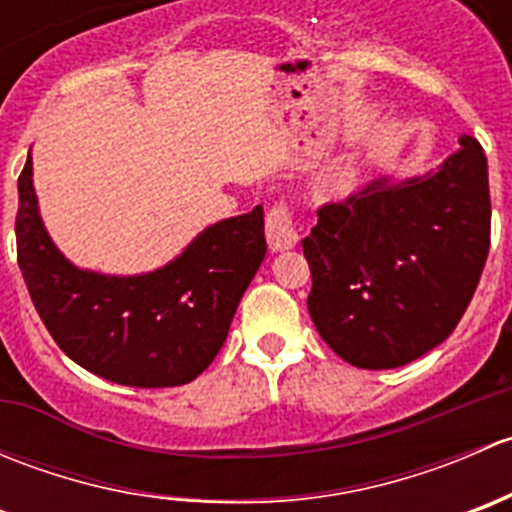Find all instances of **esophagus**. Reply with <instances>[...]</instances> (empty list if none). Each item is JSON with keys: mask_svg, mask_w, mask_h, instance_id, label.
<instances>
[{"mask_svg": "<svg viewBox=\"0 0 512 512\" xmlns=\"http://www.w3.org/2000/svg\"><path fill=\"white\" fill-rule=\"evenodd\" d=\"M265 235H267V245H270L272 252H285L297 245L299 235L297 230H294L292 210H289L285 200H280V203H275L270 210H267Z\"/></svg>", "mask_w": 512, "mask_h": 512, "instance_id": "1", "label": "esophagus"}]
</instances>
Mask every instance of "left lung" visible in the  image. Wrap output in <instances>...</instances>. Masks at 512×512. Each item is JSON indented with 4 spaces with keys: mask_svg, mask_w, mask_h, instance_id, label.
<instances>
[{
    "mask_svg": "<svg viewBox=\"0 0 512 512\" xmlns=\"http://www.w3.org/2000/svg\"><path fill=\"white\" fill-rule=\"evenodd\" d=\"M319 337L359 369H396L443 342L490 247L488 160L476 138L438 170L379 178L317 210L302 240Z\"/></svg>",
    "mask_w": 512,
    "mask_h": 512,
    "instance_id": "obj_1",
    "label": "left lung"
}]
</instances>
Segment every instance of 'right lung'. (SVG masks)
I'll return each instance as SVG.
<instances>
[{"label": "right lung", "mask_w": 512, "mask_h": 512, "mask_svg": "<svg viewBox=\"0 0 512 512\" xmlns=\"http://www.w3.org/2000/svg\"><path fill=\"white\" fill-rule=\"evenodd\" d=\"M17 260L41 322L69 359L123 386L165 389L203 374L265 260L262 205L200 232L156 272L108 277L71 265L39 218L32 156L19 175Z\"/></svg>", "instance_id": "right-lung-1"}]
</instances>
